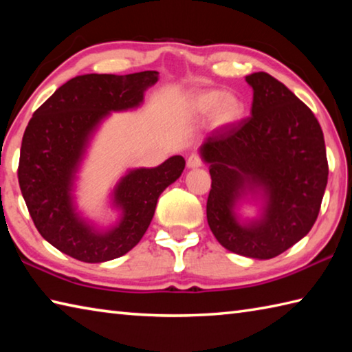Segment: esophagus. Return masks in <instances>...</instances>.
I'll list each match as a JSON object with an SVG mask.
<instances>
[{
	"mask_svg": "<svg viewBox=\"0 0 352 352\" xmlns=\"http://www.w3.org/2000/svg\"><path fill=\"white\" fill-rule=\"evenodd\" d=\"M203 164V162H201V158H199V155H197V154H190L189 155V158H188V168L189 169H197V168H199Z\"/></svg>",
	"mask_w": 352,
	"mask_h": 352,
	"instance_id": "34e87169",
	"label": "esophagus"
}]
</instances>
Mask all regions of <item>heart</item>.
<instances>
[{"instance_id":"b5f03b06","label":"heart","mask_w":352,"mask_h":352,"mask_svg":"<svg viewBox=\"0 0 352 352\" xmlns=\"http://www.w3.org/2000/svg\"><path fill=\"white\" fill-rule=\"evenodd\" d=\"M186 109L192 117L204 119L210 116V126L213 129H226L236 125L245 116L244 99L235 91L221 89H206L192 94Z\"/></svg>"}]
</instances>
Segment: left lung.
Returning <instances> with one entry per match:
<instances>
[{"label": "left lung", "instance_id": "left-lung-1", "mask_svg": "<svg viewBox=\"0 0 352 352\" xmlns=\"http://www.w3.org/2000/svg\"><path fill=\"white\" fill-rule=\"evenodd\" d=\"M252 116L206 137L198 153L209 166L208 223L224 249L272 259L311 230L328 183L318 119L284 84L264 72L245 76ZM245 205L254 217L239 213Z\"/></svg>", "mask_w": 352, "mask_h": 352}]
</instances>
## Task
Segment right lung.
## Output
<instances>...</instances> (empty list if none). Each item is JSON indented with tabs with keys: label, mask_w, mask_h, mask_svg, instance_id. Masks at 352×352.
<instances>
[{
	"label": "right lung",
	"mask_w": 352,
	"mask_h": 352,
	"mask_svg": "<svg viewBox=\"0 0 352 352\" xmlns=\"http://www.w3.org/2000/svg\"><path fill=\"white\" fill-rule=\"evenodd\" d=\"M158 72L82 74L59 87L29 122L18 168L19 188L43 238L82 263L120 258L139 244L153 221L158 197L180 178L184 158L155 168L128 169L108 195L116 221L102 226L79 209V174L96 134L111 113L143 105Z\"/></svg>",
	"instance_id": "right-lung-1"
}]
</instances>
